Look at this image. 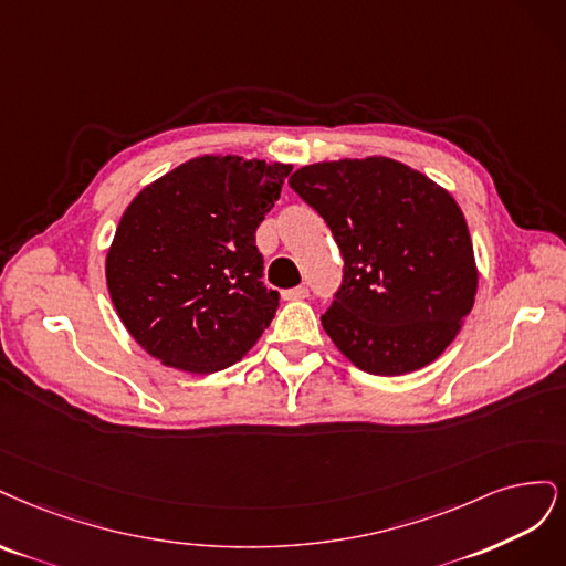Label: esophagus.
<instances>
[{"instance_id":"34e87169","label":"esophagus","mask_w":566,"mask_h":566,"mask_svg":"<svg viewBox=\"0 0 566 566\" xmlns=\"http://www.w3.org/2000/svg\"><path fill=\"white\" fill-rule=\"evenodd\" d=\"M307 286H294V289H286L282 291V298L284 301H301V298H307Z\"/></svg>"}]
</instances>
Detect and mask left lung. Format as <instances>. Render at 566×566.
<instances>
[{"instance_id":"1","label":"left lung","mask_w":566,"mask_h":566,"mask_svg":"<svg viewBox=\"0 0 566 566\" xmlns=\"http://www.w3.org/2000/svg\"><path fill=\"white\" fill-rule=\"evenodd\" d=\"M289 186L324 218L345 263L322 315L336 348L376 376L411 374L440 357L478 294L455 199L390 157L307 164Z\"/></svg>"}]
</instances>
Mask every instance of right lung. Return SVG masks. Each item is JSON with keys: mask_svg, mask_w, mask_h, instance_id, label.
I'll use <instances>...</instances> for the list:
<instances>
[{"mask_svg": "<svg viewBox=\"0 0 566 566\" xmlns=\"http://www.w3.org/2000/svg\"><path fill=\"white\" fill-rule=\"evenodd\" d=\"M291 164L205 155L143 188L107 249L105 280L140 348L167 367L213 374L242 359L280 305L256 228Z\"/></svg>", "mask_w": 566, "mask_h": 566, "instance_id": "right-lung-1", "label": "right lung"}]
</instances>
